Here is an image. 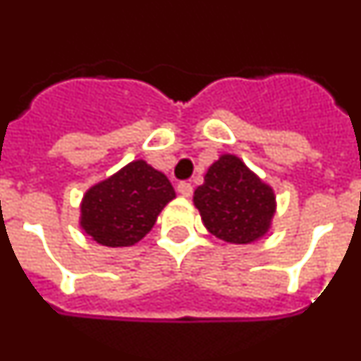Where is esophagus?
<instances>
[{"label":"esophagus","mask_w":361,"mask_h":361,"mask_svg":"<svg viewBox=\"0 0 361 361\" xmlns=\"http://www.w3.org/2000/svg\"><path fill=\"white\" fill-rule=\"evenodd\" d=\"M177 190L183 197H191V193H193V186H191V183H186V180H184V183H178Z\"/></svg>","instance_id":"1"}]
</instances>
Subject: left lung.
<instances>
[{"mask_svg": "<svg viewBox=\"0 0 361 361\" xmlns=\"http://www.w3.org/2000/svg\"><path fill=\"white\" fill-rule=\"evenodd\" d=\"M204 226L233 244H250L269 229L275 195L235 155H222L209 166L193 197Z\"/></svg>", "mask_w": 361, "mask_h": 361, "instance_id": "1", "label": "left lung"}]
</instances>
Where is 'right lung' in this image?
Instances as JSON below:
<instances>
[{"label": "right lung", "mask_w": 361, "mask_h": 361, "mask_svg": "<svg viewBox=\"0 0 361 361\" xmlns=\"http://www.w3.org/2000/svg\"><path fill=\"white\" fill-rule=\"evenodd\" d=\"M171 199L175 191L166 175L145 161H133L86 191L81 226L99 244L132 245L153 228Z\"/></svg>", "instance_id": "right-lung-1"}]
</instances>
